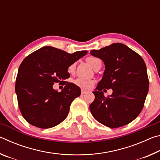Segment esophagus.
Instances as JSON below:
<instances>
[{
	"label": "esophagus",
	"mask_w": 160,
	"mask_h": 160,
	"mask_svg": "<svg viewBox=\"0 0 160 160\" xmlns=\"http://www.w3.org/2000/svg\"><path fill=\"white\" fill-rule=\"evenodd\" d=\"M87 92H88L85 91V90H81V94H86Z\"/></svg>",
	"instance_id": "esophagus-1"
}]
</instances>
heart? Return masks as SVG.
Returning a JSON list of instances; mask_svg holds the SVG:
<instances>
[{
  "label": "heart",
  "mask_w": 160,
  "mask_h": 160,
  "mask_svg": "<svg viewBox=\"0 0 160 160\" xmlns=\"http://www.w3.org/2000/svg\"><path fill=\"white\" fill-rule=\"evenodd\" d=\"M98 60H99L98 58H96L94 57H88L86 58L87 62H88V63L93 68H94V66H95L97 61ZM75 63H72L71 65H70L68 68V72L70 74L73 73L75 70ZM74 83L80 88L85 89V90H90V89H91L93 87L94 84V81L93 80H90V79L77 78V79H75L74 80Z\"/></svg>",
  "instance_id": "obj_1"
}]
</instances>
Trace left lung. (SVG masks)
Listing matches in <instances>:
<instances>
[{"instance_id":"obj_1","label":"left lung","mask_w":160,"mask_h":160,"mask_svg":"<svg viewBox=\"0 0 160 160\" xmlns=\"http://www.w3.org/2000/svg\"><path fill=\"white\" fill-rule=\"evenodd\" d=\"M91 55L104 61L105 70L98 83L94 102L90 105L93 117L109 128L127 125L141 112L149 90V80L145 61L138 53L125 44L114 43ZM112 88L106 98L101 92Z\"/></svg>"}]
</instances>
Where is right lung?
Returning <instances> with one entry per match:
<instances>
[{
  "label": "right lung",
  "instance_id": "right-lung-1",
  "mask_svg": "<svg viewBox=\"0 0 160 160\" xmlns=\"http://www.w3.org/2000/svg\"><path fill=\"white\" fill-rule=\"evenodd\" d=\"M87 53L80 51L68 53L44 47L24 59L16 78L15 92L19 109L29 124L49 128L67 117L72 102L80 95L79 87L64 81L70 78L68 68ZM55 82L65 85L60 93L53 90Z\"/></svg>",
  "mask_w": 160,
  "mask_h": 160
}]
</instances>
